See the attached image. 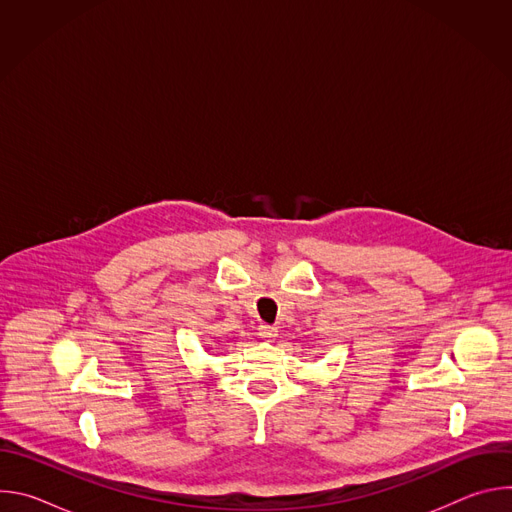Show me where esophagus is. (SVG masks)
<instances>
[{"label": "esophagus", "mask_w": 512, "mask_h": 512, "mask_svg": "<svg viewBox=\"0 0 512 512\" xmlns=\"http://www.w3.org/2000/svg\"><path fill=\"white\" fill-rule=\"evenodd\" d=\"M257 330H259L257 334H259L263 340H273V338L277 336V328H275V326H269V324H261Z\"/></svg>", "instance_id": "obj_1"}]
</instances>
